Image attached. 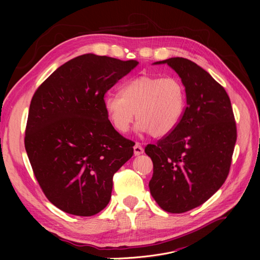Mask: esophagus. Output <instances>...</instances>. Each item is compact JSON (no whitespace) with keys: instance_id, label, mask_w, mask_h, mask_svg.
<instances>
[{"instance_id":"esophagus-1","label":"esophagus","mask_w":260,"mask_h":260,"mask_svg":"<svg viewBox=\"0 0 260 260\" xmlns=\"http://www.w3.org/2000/svg\"><path fill=\"white\" fill-rule=\"evenodd\" d=\"M133 151H135V155H136V156H139V155H141V154H143L144 149H143L142 146H141L140 143H136V145L133 146Z\"/></svg>"}]
</instances>
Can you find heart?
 I'll use <instances>...</instances> for the list:
<instances>
[{"instance_id": "b5f03b06", "label": "heart", "mask_w": 260, "mask_h": 260, "mask_svg": "<svg viewBox=\"0 0 260 260\" xmlns=\"http://www.w3.org/2000/svg\"><path fill=\"white\" fill-rule=\"evenodd\" d=\"M104 109L113 127L128 132L137 118L138 130L164 138L182 120L186 107L184 84L175 77L142 76L123 83L119 94L108 93Z\"/></svg>"}]
</instances>
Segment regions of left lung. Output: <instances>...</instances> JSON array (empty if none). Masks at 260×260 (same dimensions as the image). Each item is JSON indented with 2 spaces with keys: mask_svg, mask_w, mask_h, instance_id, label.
Masks as SVG:
<instances>
[{
  "mask_svg": "<svg viewBox=\"0 0 260 260\" xmlns=\"http://www.w3.org/2000/svg\"><path fill=\"white\" fill-rule=\"evenodd\" d=\"M167 64L181 78L186 91L182 120L145 153L153 161L148 186L165 211L181 214L205 203L229 175L237 142V125L231 102L223 86L206 70L183 57Z\"/></svg>",
  "mask_w": 260,
  "mask_h": 260,
  "instance_id": "obj_1",
  "label": "left lung"
}]
</instances>
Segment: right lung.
<instances>
[{
    "label": "right lung",
    "instance_id": "1",
    "mask_svg": "<svg viewBox=\"0 0 260 260\" xmlns=\"http://www.w3.org/2000/svg\"><path fill=\"white\" fill-rule=\"evenodd\" d=\"M138 64L80 55L58 67L34 94L26 152L43 193L67 214L89 217L103 210L115 172L133 155L131 141L108 120L103 100Z\"/></svg>",
    "mask_w": 260,
    "mask_h": 260
}]
</instances>
